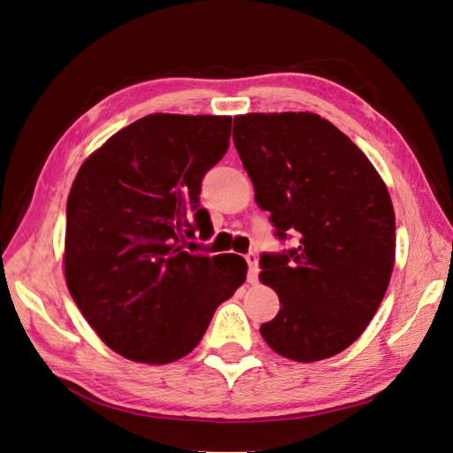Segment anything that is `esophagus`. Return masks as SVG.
I'll return each instance as SVG.
<instances>
[{
    "label": "esophagus",
    "instance_id": "1",
    "mask_svg": "<svg viewBox=\"0 0 453 453\" xmlns=\"http://www.w3.org/2000/svg\"><path fill=\"white\" fill-rule=\"evenodd\" d=\"M245 260L249 264V283H257V280H258V257H257V252L245 254Z\"/></svg>",
    "mask_w": 453,
    "mask_h": 453
}]
</instances>
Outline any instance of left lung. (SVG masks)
<instances>
[{"label": "left lung", "mask_w": 453, "mask_h": 453, "mask_svg": "<svg viewBox=\"0 0 453 453\" xmlns=\"http://www.w3.org/2000/svg\"><path fill=\"white\" fill-rule=\"evenodd\" d=\"M234 142L275 237L260 257L281 310L262 323L272 350L319 362L350 346L387 293L396 222L385 181L350 137L311 112L235 116Z\"/></svg>", "instance_id": "8db88e82"}]
</instances>
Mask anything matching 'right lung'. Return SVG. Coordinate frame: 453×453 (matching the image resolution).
Returning <instances> with one entry per match:
<instances>
[{"instance_id": "obj_1", "label": "right lung", "mask_w": 453, "mask_h": 453, "mask_svg": "<svg viewBox=\"0 0 453 453\" xmlns=\"http://www.w3.org/2000/svg\"><path fill=\"white\" fill-rule=\"evenodd\" d=\"M231 116L149 114L91 155L66 203L65 277L76 306L114 352L170 364L201 342L242 285L237 254H191L211 231L206 172L229 147Z\"/></svg>"}]
</instances>
